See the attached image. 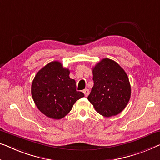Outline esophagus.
<instances>
[{"instance_id": "34e87169", "label": "esophagus", "mask_w": 160, "mask_h": 160, "mask_svg": "<svg viewBox=\"0 0 160 160\" xmlns=\"http://www.w3.org/2000/svg\"><path fill=\"white\" fill-rule=\"evenodd\" d=\"M83 93H84L85 94V96H88V95H89V92H90V91H89V90H88V89H85V90H83Z\"/></svg>"}]
</instances>
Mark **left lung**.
<instances>
[{"mask_svg": "<svg viewBox=\"0 0 160 160\" xmlns=\"http://www.w3.org/2000/svg\"><path fill=\"white\" fill-rule=\"evenodd\" d=\"M94 85L88 99L98 113L105 117L120 113L129 101L131 85L123 69L108 58L92 68Z\"/></svg>", "mask_w": 160, "mask_h": 160, "instance_id": "1", "label": "left lung"}]
</instances>
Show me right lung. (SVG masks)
<instances>
[{
  "label": "right lung",
  "mask_w": 160,
  "mask_h": 160,
  "mask_svg": "<svg viewBox=\"0 0 160 160\" xmlns=\"http://www.w3.org/2000/svg\"><path fill=\"white\" fill-rule=\"evenodd\" d=\"M32 95L36 106L43 114L60 119L71 111L84 93L76 90L75 80L70 78V70L58 61L51 62L35 75Z\"/></svg>",
  "instance_id": "obj_1"
}]
</instances>
